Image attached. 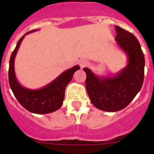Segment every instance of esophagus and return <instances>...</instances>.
<instances>
[{
  "label": "esophagus",
  "mask_w": 154,
  "mask_h": 154,
  "mask_svg": "<svg viewBox=\"0 0 154 154\" xmlns=\"http://www.w3.org/2000/svg\"><path fill=\"white\" fill-rule=\"evenodd\" d=\"M79 64H80V67L83 68L84 67H86L87 66H88V62L86 60H85V59H83V60H80V62H79Z\"/></svg>",
  "instance_id": "34e87169"
}]
</instances>
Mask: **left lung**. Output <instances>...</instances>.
Wrapping results in <instances>:
<instances>
[{
	"label": "left lung",
	"mask_w": 154,
	"mask_h": 154,
	"mask_svg": "<svg viewBox=\"0 0 154 154\" xmlns=\"http://www.w3.org/2000/svg\"><path fill=\"white\" fill-rule=\"evenodd\" d=\"M116 41L127 54L128 63L114 77H99L87 68L86 88L91 102L103 111L123 109L140 91L144 82V57L134 35L116 26Z\"/></svg>",
	"instance_id": "left-lung-1"
}]
</instances>
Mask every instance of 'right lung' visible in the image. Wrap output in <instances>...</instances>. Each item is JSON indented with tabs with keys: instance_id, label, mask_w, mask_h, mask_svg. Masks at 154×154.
<instances>
[{
	"instance_id": "right-lung-1",
	"label": "right lung",
	"mask_w": 154,
	"mask_h": 154,
	"mask_svg": "<svg viewBox=\"0 0 154 154\" xmlns=\"http://www.w3.org/2000/svg\"><path fill=\"white\" fill-rule=\"evenodd\" d=\"M33 29L24 34L12 51L9 67V83L14 95L23 107L30 112L35 114H47L57 111L63 105L65 97V90L72 80L74 72L80 69L75 66L62 73L57 78L40 89L32 90L24 88L17 80L14 69V61L18 48L25 35L35 31Z\"/></svg>"
}]
</instances>
